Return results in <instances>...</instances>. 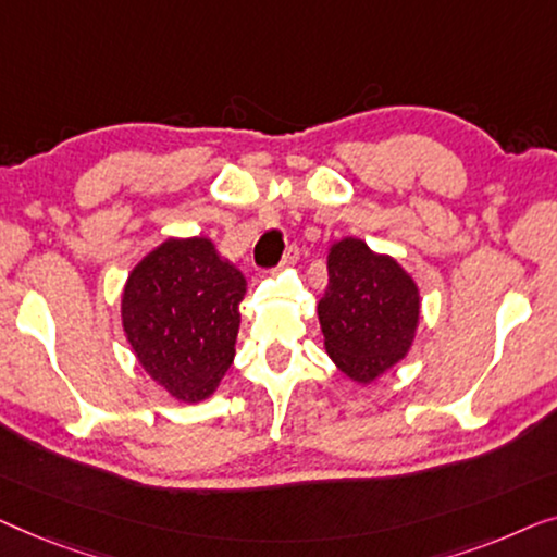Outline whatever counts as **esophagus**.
Masks as SVG:
<instances>
[{"mask_svg": "<svg viewBox=\"0 0 557 557\" xmlns=\"http://www.w3.org/2000/svg\"><path fill=\"white\" fill-rule=\"evenodd\" d=\"M297 260H300V249H297L295 245H289L287 252L282 255V262L280 264H282V268H295Z\"/></svg>", "mask_w": 557, "mask_h": 557, "instance_id": "obj_1", "label": "esophagus"}]
</instances>
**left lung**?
<instances>
[{
	"mask_svg": "<svg viewBox=\"0 0 557 557\" xmlns=\"http://www.w3.org/2000/svg\"><path fill=\"white\" fill-rule=\"evenodd\" d=\"M318 320L333 363L368 386L411 350L421 320L419 287L391 255L343 237L327 252Z\"/></svg>",
	"mask_w": 557,
	"mask_h": 557,
	"instance_id": "left-lung-1",
	"label": "left lung"
}]
</instances>
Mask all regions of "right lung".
Instances as JSON below:
<instances>
[{"instance_id":"right-lung-1","label":"right lung","mask_w":557,"mask_h":557,"mask_svg":"<svg viewBox=\"0 0 557 557\" xmlns=\"http://www.w3.org/2000/svg\"><path fill=\"white\" fill-rule=\"evenodd\" d=\"M247 280L207 237H171L125 280L123 333L138 363L178 401L214 394L234 360Z\"/></svg>"}]
</instances>
